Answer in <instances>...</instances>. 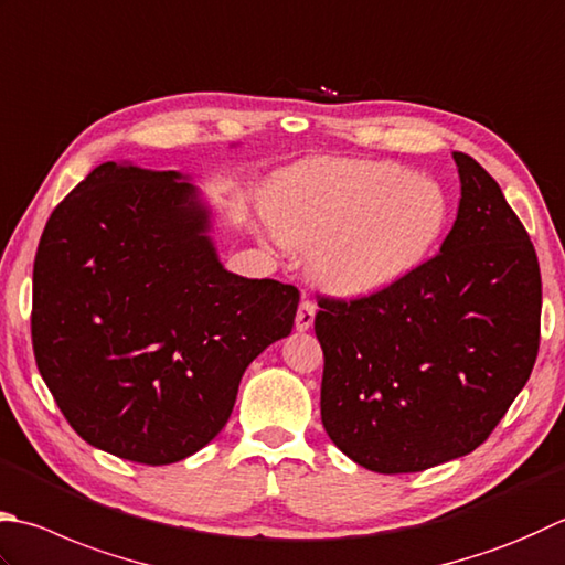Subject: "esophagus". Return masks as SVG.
Returning a JSON list of instances; mask_svg holds the SVG:
<instances>
[{
	"mask_svg": "<svg viewBox=\"0 0 565 565\" xmlns=\"http://www.w3.org/2000/svg\"><path fill=\"white\" fill-rule=\"evenodd\" d=\"M315 312H317L315 302H310V300H302V302H300V307H297V315H295V327H297V332H307V329L312 327V322H315Z\"/></svg>",
	"mask_w": 565,
	"mask_h": 565,
	"instance_id": "obj_1",
	"label": "esophagus"
}]
</instances>
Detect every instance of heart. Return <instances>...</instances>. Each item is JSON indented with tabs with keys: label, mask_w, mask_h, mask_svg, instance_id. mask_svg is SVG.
I'll return each mask as SVG.
<instances>
[{
	"label": "heart",
	"mask_w": 565,
	"mask_h": 565,
	"mask_svg": "<svg viewBox=\"0 0 565 565\" xmlns=\"http://www.w3.org/2000/svg\"><path fill=\"white\" fill-rule=\"evenodd\" d=\"M270 216L292 248H313L327 290L366 295L401 280L430 253L448 218L438 184L366 159H312L275 184Z\"/></svg>",
	"instance_id": "heart-1"
}]
</instances>
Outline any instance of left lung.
Wrapping results in <instances>:
<instances>
[{
	"instance_id": "8db88e82",
	"label": "left lung",
	"mask_w": 565,
	"mask_h": 565,
	"mask_svg": "<svg viewBox=\"0 0 565 565\" xmlns=\"http://www.w3.org/2000/svg\"><path fill=\"white\" fill-rule=\"evenodd\" d=\"M440 253L361 297L317 295L322 425L356 465L423 472L472 452L526 386L541 270L524 223L470 154Z\"/></svg>"
}]
</instances>
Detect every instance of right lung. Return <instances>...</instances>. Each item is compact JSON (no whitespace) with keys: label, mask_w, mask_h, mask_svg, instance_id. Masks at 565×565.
I'll return each instance as SVG.
<instances>
[{"label":"right lung","mask_w":565,"mask_h":565,"mask_svg":"<svg viewBox=\"0 0 565 565\" xmlns=\"http://www.w3.org/2000/svg\"><path fill=\"white\" fill-rule=\"evenodd\" d=\"M177 172L105 162L53 209L31 344L63 418L122 460L172 465L228 423L250 361L292 332L300 292L223 270Z\"/></svg>","instance_id":"add662e5"}]
</instances>
